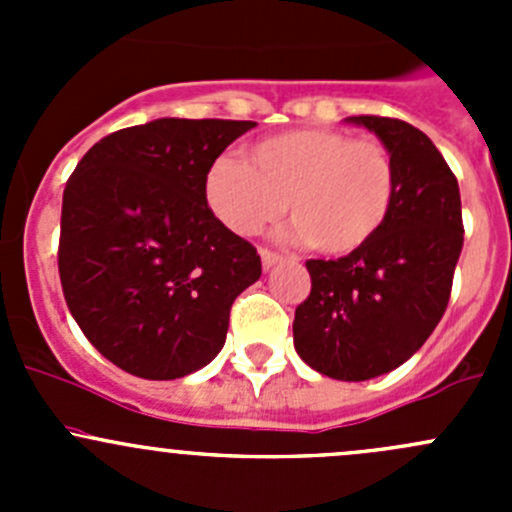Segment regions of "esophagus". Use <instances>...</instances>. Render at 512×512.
Segmentation results:
<instances>
[{
  "label": "esophagus",
  "instance_id": "1",
  "mask_svg": "<svg viewBox=\"0 0 512 512\" xmlns=\"http://www.w3.org/2000/svg\"><path fill=\"white\" fill-rule=\"evenodd\" d=\"M260 257H262V267H265V270H272L277 262H282V255H277V252H270V250H260Z\"/></svg>",
  "mask_w": 512,
  "mask_h": 512
}]
</instances>
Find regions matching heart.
I'll return each mask as SVG.
<instances>
[{"label": "heart", "instance_id": "1", "mask_svg": "<svg viewBox=\"0 0 512 512\" xmlns=\"http://www.w3.org/2000/svg\"><path fill=\"white\" fill-rule=\"evenodd\" d=\"M205 198L237 235H257L280 220L289 203L294 240H307L324 255H349L369 245L389 220L396 165L376 138L302 128L255 143L247 160H215Z\"/></svg>", "mask_w": 512, "mask_h": 512}]
</instances>
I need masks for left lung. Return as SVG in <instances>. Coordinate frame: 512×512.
I'll return each instance as SVG.
<instances>
[{"instance_id":"obj_1","label":"left lung","mask_w":512,"mask_h":512,"mask_svg":"<svg viewBox=\"0 0 512 512\" xmlns=\"http://www.w3.org/2000/svg\"><path fill=\"white\" fill-rule=\"evenodd\" d=\"M396 165V200L379 235L339 260H309L312 292L294 312V349L339 381L389 374L446 312L463 250L458 180L423 131L399 118L349 116Z\"/></svg>"}]
</instances>
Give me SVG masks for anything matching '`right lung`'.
Segmentation results:
<instances>
[{"mask_svg":"<svg viewBox=\"0 0 512 512\" xmlns=\"http://www.w3.org/2000/svg\"><path fill=\"white\" fill-rule=\"evenodd\" d=\"M255 121L156 118L101 138L61 205L59 275L91 344L118 369L168 381L223 349L260 255L208 208L215 158Z\"/></svg>","mask_w":512,"mask_h":512,"instance_id":"right-lung-1","label":"right lung"}]
</instances>
